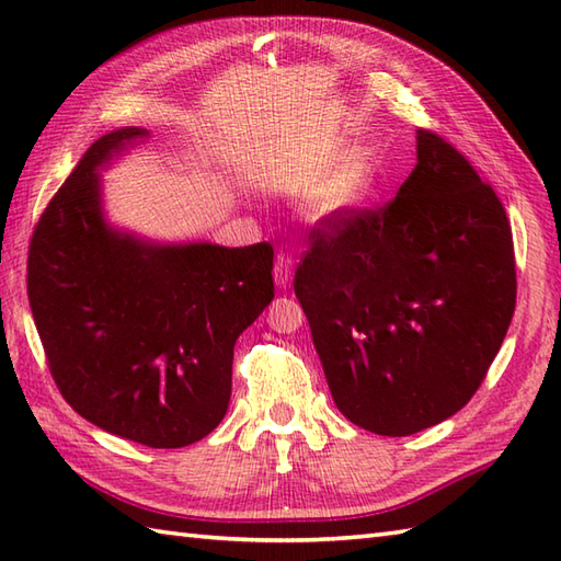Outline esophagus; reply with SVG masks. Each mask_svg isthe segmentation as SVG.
<instances>
[{
	"label": "esophagus",
	"mask_w": 561,
	"mask_h": 561,
	"mask_svg": "<svg viewBox=\"0 0 561 561\" xmlns=\"http://www.w3.org/2000/svg\"><path fill=\"white\" fill-rule=\"evenodd\" d=\"M274 284H277L279 289H287L291 284V274H294V260L289 255H277L274 260Z\"/></svg>",
	"instance_id": "obj_1"
}]
</instances>
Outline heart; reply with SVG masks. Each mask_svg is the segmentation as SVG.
<instances>
[{"instance_id": "b5f03b06", "label": "heart", "mask_w": 561, "mask_h": 561, "mask_svg": "<svg viewBox=\"0 0 561 561\" xmlns=\"http://www.w3.org/2000/svg\"><path fill=\"white\" fill-rule=\"evenodd\" d=\"M378 190V175L371 165H352L320 187L311 202L316 219H344L350 214L362 211L374 199Z\"/></svg>"}]
</instances>
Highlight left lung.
I'll use <instances>...</instances> for the list:
<instances>
[{
  "mask_svg": "<svg viewBox=\"0 0 561 561\" xmlns=\"http://www.w3.org/2000/svg\"><path fill=\"white\" fill-rule=\"evenodd\" d=\"M294 291L337 410L380 436L416 434L468 404L506 337V211L462 153L416 129L396 199L313 231Z\"/></svg>",
  "mask_w": 561,
  "mask_h": 561,
  "instance_id": "1",
  "label": "left lung"
}]
</instances>
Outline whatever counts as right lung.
<instances>
[{
    "mask_svg": "<svg viewBox=\"0 0 561 561\" xmlns=\"http://www.w3.org/2000/svg\"><path fill=\"white\" fill-rule=\"evenodd\" d=\"M145 139V127L103 135L57 190L31 238L28 301L55 383L83 420L183 448L229 410L233 344L274 299V253L111 224L101 171Z\"/></svg>",
    "mask_w": 561,
    "mask_h": 561,
    "instance_id": "right-lung-1",
    "label": "right lung"
}]
</instances>
